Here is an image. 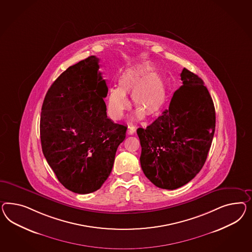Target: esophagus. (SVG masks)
Returning a JSON list of instances; mask_svg holds the SVG:
<instances>
[{"mask_svg":"<svg viewBox=\"0 0 252 252\" xmlns=\"http://www.w3.org/2000/svg\"><path fill=\"white\" fill-rule=\"evenodd\" d=\"M135 131H136L135 126H127V133H128L129 135H133V134L135 133Z\"/></svg>","mask_w":252,"mask_h":252,"instance_id":"34e87169","label":"esophagus"}]
</instances>
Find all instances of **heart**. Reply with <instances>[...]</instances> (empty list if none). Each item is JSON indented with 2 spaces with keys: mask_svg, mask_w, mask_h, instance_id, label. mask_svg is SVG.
Returning a JSON list of instances; mask_svg holds the SVG:
<instances>
[{
  "mask_svg": "<svg viewBox=\"0 0 252 252\" xmlns=\"http://www.w3.org/2000/svg\"><path fill=\"white\" fill-rule=\"evenodd\" d=\"M130 94L131 102L136 106L138 119L145 114L155 116L160 113L167 100V89L163 79L154 72L150 63H142L126 69L118 79V88L110 89L106 97L109 116L119 120L128 107L126 95Z\"/></svg>",
  "mask_w": 252,
  "mask_h": 252,
  "instance_id": "obj_1",
  "label": "heart"
}]
</instances>
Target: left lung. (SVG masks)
<instances>
[{
  "label": "left lung",
  "instance_id": "8db88e82",
  "mask_svg": "<svg viewBox=\"0 0 252 252\" xmlns=\"http://www.w3.org/2000/svg\"><path fill=\"white\" fill-rule=\"evenodd\" d=\"M181 80L169 109L136 130L144 174L167 190L188 184L202 170L216 128L215 106L204 81L185 68Z\"/></svg>",
  "mask_w": 252,
  "mask_h": 252
}]
</instances>
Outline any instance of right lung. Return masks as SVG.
<instances>
[{
    "instance_id": "obj_1",
    "label": "right lung",
    "mask_w": 252,
    "mask_h": 252,
    "mask_svg": "<svg viewBox=\"0 0 252 252\" xmlns=\"http://www.w3.org/2000/svg\"><path fill=\"white\" fill-rule=\"evenodd\" d=\"M107 93L99 59L91 56L62 72L43 102V154L60 183L76 193L101 188L126 138L127 127L106 115Z\"/></svg>"
}]
</instances>
